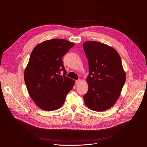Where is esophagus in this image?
<instances>
[{
    "mask_svg": "<svg viewBox=\"0 0 147 147\" xmlns=\"http://www.w3.org/2000/svg\"><path fill=\"white\" fill-rule=\"evenodd\" d=\"M81 82V80H76V84H80Z\"/></svg>",
    "mask_w": 147,
    "mask_h": 147,
    "instance_id": "obj_1",
    "label": "esophagus"
}]
</instances>
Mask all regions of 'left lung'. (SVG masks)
Masks as SVG:
<instances>
[{"label":"left lung","mask_w":147,"mask_h":147,"mask_svg":"<svg viewBox=\"0 0 147 147\" xmlns=\"http://www.w3.org/2000/svg\"><path fill=\"white\" fill-rule=\"evenodd\" d=\"M83 48L89 69L85 103L95 111L107 110L117 101L126 81L121 57L113 47L98 41H86Z\"/></svg>","instance_id":"left-lung-1"}]
</instances>
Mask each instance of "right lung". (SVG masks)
Listing matches in <instances>:
<instances>
[{
    "label": "right lung",
    "mask_w": 147,
    "mask_h": 147,
    "mask_svg": "<svg viewBox=\"0 0 147 147\" xmlns=\"http://www.w3.org/2000/svg\"><path fill=\"white\" fill-rule=\"evenodd\" d=\"M74 45L66 40L52 39L37 45L30 54L24 72L25 82L31 98L44 110L59 109L74 85V81L66 76L62 61Z\"/></svg>",
    "instance_id": "obj_1"
}]
</instances>
